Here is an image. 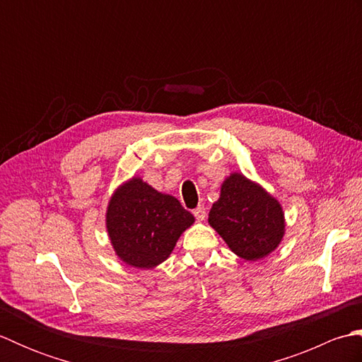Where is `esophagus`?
Here are the masks:
<instances>
[{"mask_svg":"<svg viewBox=\"0 0 362 362\" xmlns=\"http://www.w3.org/2000/svg\"><path fill=\"white\" fill-rule=\"evenodd\" d=\"M193 214H194V218L197 219V221H204L205 218H206V211H205V209L202 205H199L197 209H194L193 210Z\"/></svg>","mask_w":362,"mask_h":362,"instance_id":"obj_1","label":"esophagus"}]
</instances>
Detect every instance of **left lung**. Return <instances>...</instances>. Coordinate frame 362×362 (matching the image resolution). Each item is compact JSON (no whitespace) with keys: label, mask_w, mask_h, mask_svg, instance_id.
<instances>
[{"label":"left lung","mask_w":362,"mask_h":362,"mask_svg":"<svg viewBox=\"0 0 362 362\" xmlns=\"http://www.w3.org/2000/svg\"><path fill=\"white\" fill-rule=\"evenodd\" d=\"M210 226L233 253L247 261L267 257L284 235L280 202L240 173L230 174L209 214Z\"/></svg>","instance_id":"8db88e82"}]
</instances>
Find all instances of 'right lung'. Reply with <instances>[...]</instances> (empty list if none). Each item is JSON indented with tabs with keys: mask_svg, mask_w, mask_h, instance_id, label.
I'll use <instances>...</instances> for the list:
<instances>
[{
	"mask_svg": "<svg viewBox=\"0 0 362 362\" xmlns=\"http://www.w3.org/2000/svg\"><path fill=\"white\" fill-rule=\"evenodd\" d=\"M193 222V214L174 196L158 193L140 177H132L115 191L105 214L115 253L138 269L163 263Z\"/></svg>",
	"mask_w": 362,
	"mask_h": 362,
	"instance_id": "1",
	"label": "right lung"
}]
</instances>
